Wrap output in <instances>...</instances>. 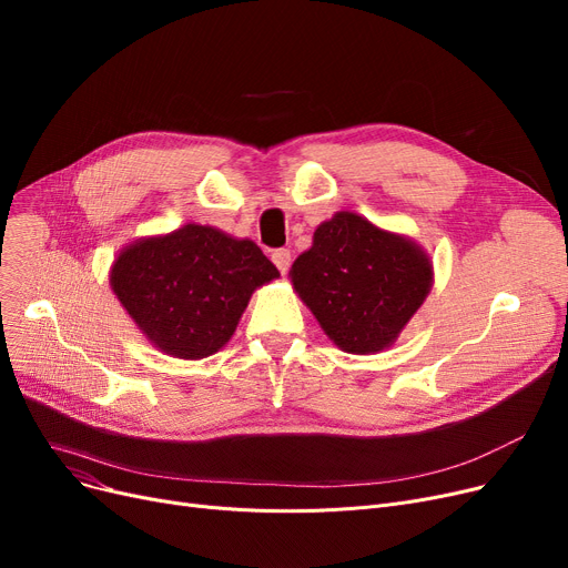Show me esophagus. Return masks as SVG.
<instances>
[{"label":"esophagus","mask_w":568,"mask_h":568,"mask_svg":"<svg viewBox=\"0 0 568 568\" xmlns=\"http://www.w3.org/2000/svg\"><path fill=\"white\" fill-rule=\"evenodd\" d=\"M272 262L276 264V268L281 274H285L287 268H290V262H292V253L287 251V248H276L274 253H272Z\"/></svg>","instance_id":"esophagus-1"}]
</instances>
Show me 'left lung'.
Instances as JSON below:
<instances>
[{
  "label": "left lung",
  "instance_id": "8db88e82",
  "mask_svg": "<svg viewBox=\"0 0 568 568\" xmlns=\"http://www.w3.org/2000/svg\"><path fill=\"white\" fill-rule=\"evenodd\" d=\"M290 276L326 336L345 352L371 354L389 347L424 304L433 266L409 239L338 212L315 230Z\"/></svg>",
  "mask_w": 568,
  "mask_h": 568
}]
</instances>
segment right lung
<instances>
[{
  "label": "right lung",
  "instance_id": "right-lung-1",
  "mask_svg": "<svg viewBox=\"0 0 568 568\" xmlns=\"http://www.w3.org/2000/svg\"><path fill=\"white\" fill-rule=\"evenodd\" d=\"M274 278L278 268L248 239L195 223L135 242L110 272L116 300L142 334L179 359L219 352L253 290Z\"/></svg>",
  "mask_w": 568,
  "mask_h": 568
}]
</instances>
